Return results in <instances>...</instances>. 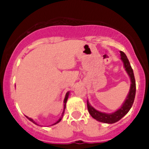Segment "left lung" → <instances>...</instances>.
I'll list each match as a JSON object with an SVG mask.
<instances>
[{
	"label": "left lung",
	"mask_w": 149,
	"mask_h": 149,
	"mask_svg": "<svg viewBox=\"0 0 149 149\" xmlns=\"http://www.w3.org/2000/svg\"><path fill=\"white\" fill-rule=\"evenodd\" d=\"M120 52V56H121L120 58L124 63V66H125V70L127 71V74L129 75L130 78H131V82H132L129 93L127 95V99L125 100V103L123 104L122 107L120 109H118V111L112 113H106L100 112V111H97L96 109L93 108L91 105H90V104L87 101V108H88L90 114L94 119H96L98 121H100V122L107 123V124H113V123L117 122L119 120H120L130 111L132 104L134 103L135 92H136V84H135L134 72H133V70H132L131 64L129 63V60H128V58L125 54V52H123L121 51Z\"/></svg>",
	"instance_id": "left-lung-1"
}]
</instances>
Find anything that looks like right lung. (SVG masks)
<instances>
[{
  "label": "right lung",
  "mask_w": 149,
  "mask_h": 149,
  "mask_svg": "<svg viewBox=\"0 0 149 149\" xmlns=\"http://www.w3.org/2000/svg\"><path fill=\"white\" fill-rule=\"evenodd\" d=\"M68 96H69V92H68V93H66V94H65V99H64V110H65V103H66V101H67ZM63 113H64V111H63ZM62 117H63V116H62ZM27 118H28V117H27ZM29 118V120H31V122H33L34 124H36V125H37V124H36V123L35 122V121H34V120H32V119H31V118ZM61 120H62V118H59V120H58V121H57V122H56V123H55L54 125H56V124L58 123V122H59V121H60Z\"/></svg>",
  "instance_id": "1"
}]
</instances>
